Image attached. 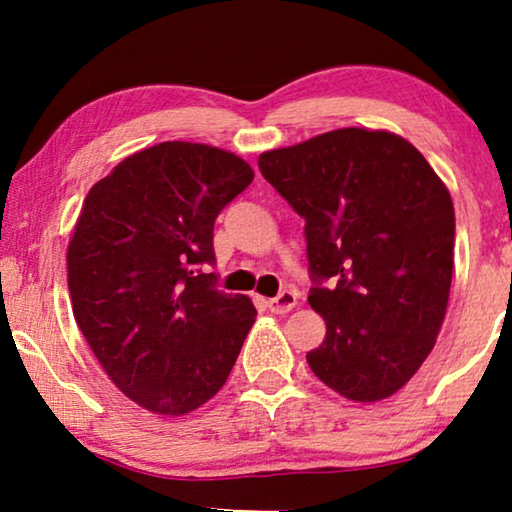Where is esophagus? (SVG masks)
Here are the masks:
<instances>
[{
    "instance_id": "obj_1",
    "label": "esophagus",
    "mask_w": 512,
    "mask_h": 512,
    "mask_svg": "<svg viewBox=\"0 0 512 512\" xmlns=\"http://www.w3.org/2000/svg\"><path fill=\"white\" fill-rule=\"evenodd\" d=\"M296 300H298L296 293L284 289V291H279V296L268 300V307H270V312H275V314H286L296 307Z\"/></svg>"
}]
</instances>
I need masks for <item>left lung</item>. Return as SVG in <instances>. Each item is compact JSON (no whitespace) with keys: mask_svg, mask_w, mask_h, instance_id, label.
<instances>
[{"mask_svg":"<svg viewBox=\"0 0 512 512\" xmlns=\"http://www.w3.org/2000/svg\"><path fill=\"white\" fill-rule=\"evenodd\" d=\"M305 219L312 310L326 338L312 373L349 401L396 394L436 345L450 298V191L410 142L342 128L258 158Z\"/></svg>","mask_w":512,"mask_h":512,"instance_id":"obj_1","label":"left lung"}]
</instances>
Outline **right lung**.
<instances>
[{
  "instance_id": "right-lung-1",
  "label": "right lung",
  "mask_w": 512,
  "mask_h": 512,
  "mask_svg": "<svg viewBox=\"0 0 512 512\" xmlns=\"http://www.w3.org/2000/svg\"><path fill=\"white\" fill-rule=\"evenodd\" d=\"M251 179L235 153L163 142L118 163L83 202L67 249L74 319L111 382L156 415L207 403L254 326L251 300L207 272L216 216Z\"/></svg>"
}]
</instances>
